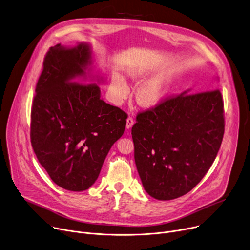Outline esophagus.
Wrapping results in <instances>:
<instances>
[{"instance_id": "34e87169", "label": "esophagus", "mask_w": 250, "mask_h": 250, "mask_svg": "<svg viewBox=\"0 0 250 250\" xmlns=\"http://www.w3.org/2000/svg\"><path fill=\"white\" fill-rule=\"evenodd\" d=\"M133 124H134L133 119H132L131 117H128V118H127V120H126V128H127V129H129V128L133 125Z\"/></svg>"}]
</instances>
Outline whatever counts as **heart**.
Returning a JSON list of instances; mask_svg holds the SVG:
<instances>
[{"instance_id":"obj_1","label":"heart","mask_w":250,"mask_h":250,"mask_svg":"<svg viewBox=\"0 0 250 250\" xmlns=\"http://www.w3.org/2000/svg\"><path fill=\"white\" fill-rule=\"evenodd\" d=\"M132 78L137 79L138 76L133 74ZM111 86L116 101H123L127 97L129 87L126 81L121 75H113ZM164 93L165 91L162 82L159 80H152L139 87L136 92V102L142 106L150 108V106L157 104L162 100Z\"/></svg>"}]
</instances>
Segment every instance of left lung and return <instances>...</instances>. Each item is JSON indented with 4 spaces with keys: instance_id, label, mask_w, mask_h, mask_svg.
Returning a JSON list of instances; mask_svg holds the SVG:
<instances>
[{
    "instance_id": "8db88e82",
    "label": "left lung",
    "mask_w": 250,
    "mask_h": 250,
    "mask_svg": "<svg viewBox=\"0 0 250 250\" xmlns=\"http://www.w3.org/2000/svg\"><path fill=\"white\" fill-rule=\"evenodd\" d=\"M219 89L162 99L136 115L134 160L148 195L161 201L189 193L207 174L225 133Z\"/></svg>"
}]
</instances>
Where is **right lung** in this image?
Here are the masks:
<instances>
[{
    "mask_svg": "<svg viewBox=\"0 0 250 250\" xmlns=\"http://www.w3.org/2000/svg\"><path fill=\"white\" fill-rule=\"evenodd\" d=\"M90 48L60 44L43 60L30 112V142L51 180L80 192L98 179L112 146L123 135L127 115L100 99L96 83L75 81L85 74Z\"/></svg>",
    "mask_w": 250,
    "mask_h": 250,
    "instance_id": "right-lung-1",
    "label": "right lung"
}]
</instances>
